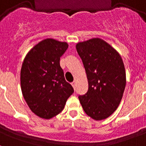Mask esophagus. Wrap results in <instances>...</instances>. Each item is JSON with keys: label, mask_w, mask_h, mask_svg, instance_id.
Returning a JSON list of instances; mask_svg holds the SVG:
<instances>
[{"label": "esophagus", "mask_w": 146, "mask_h": 146, "mask_svg": "<svg viewBox=\"0 0 146 146\" xmlns=\"http://www.w3.org/2000/svg\"><path fill=\"white\" fill-rule=\"evenodd\" d=\"M71 85H72V86H73V88H74V89H75L76 86V82L75 81H73V82H72V83H71Z\"/></svg>", "instance_id": "esophagus-1"}]
</instances>
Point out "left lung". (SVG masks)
Masks as SVG:
<instances>
[{
    "label": "left lung",
    "instance_id": "left-lung-1",
    "mask_svg": "<svg viewBox=\"0 0 146 146\" xmlns=\"http://www.w3.org/2000/svg\"><path fill=\"white\" fill-rule=\"evenodd\" d=\"M84 65L89 89L79 99L87 115L96 120L106 119L117 108L126 86L123 62L117 51L101 38L76 44Z\"/></svg>",
    "mask_w": 146,
    "mask_h": 146
}]
</instances>
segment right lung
I'll return each mask as SVG.
<instances>
[{
  "instance_id": "add662e5",
  "label": "right lung",
  "mask_w": 146,
  "mask_h": 146,
  "mask_svg": "<svg viewBox=\"0 0 146 146\" xmlns=\"http://www.w3.org/2000/svg\"><path fill=\"white\" fill-rule=\"evenodd\" d=\"M68 48L66 42L47 38L25 57L20 83L23 96L33 113L50 119L63 111L73 88L65 80L60 59Z\"/></svg>"
}]
</instances>
